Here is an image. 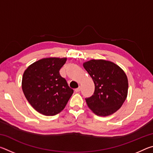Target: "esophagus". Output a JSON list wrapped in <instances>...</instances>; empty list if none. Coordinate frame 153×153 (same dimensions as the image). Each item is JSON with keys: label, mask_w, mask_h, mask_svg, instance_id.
<instances>
[{"label": "esophagus", "mask_w": 153, "mask_h": 153, "mask_svg": "<svg viewBox=\"0 0 153 153\" xmlns=\"http://www.w3.org/2000/svg\"><path fill=\"white\" fill-rule=\"evenodd\" d=\"M80 90H81V87H79V88H76V89H75V92H79Z\"/></svg>", "instance_id": "obj_1"}]
</instances>
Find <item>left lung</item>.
Masks as SVG:
<instances>
[{
    "label": "left lung",
    "instance_id": "1",
    "mask_svg": "<svg viewBox=\"0 0 153 153\" xmlns=\"http://www.w3.org/2000/svg\"><path fill=\"white\" fill-rule=\"evenodd\" d=\"M83 66L95 86L94 94L86 98L90 110L101 117L115 113L128 97V80L125 72L117 64L103 59H91Z\"/></svg>",
    "mask_w": 153,
    "mask_h": 153
}]
</instances>
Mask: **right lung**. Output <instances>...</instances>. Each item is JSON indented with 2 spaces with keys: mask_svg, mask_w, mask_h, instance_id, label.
<instances>
[{
  "mask_svg": "<svg viewBox=\"0 0 153 153\" xmlns=\"http://www.w3.org/2000/svg\"><path fill=\"white\" fill-rule=\"evenodd\" d=\"M66 61V57L43 58L28 66L23 75L22 87L25 98L44 115L60 113L73 94V89L59 74Z\"/></svg>",
  "mask_w": 153,
  "mask_h": 153,
  "instance_id": "1",
  "label": "right lung"
}]
</instances>
